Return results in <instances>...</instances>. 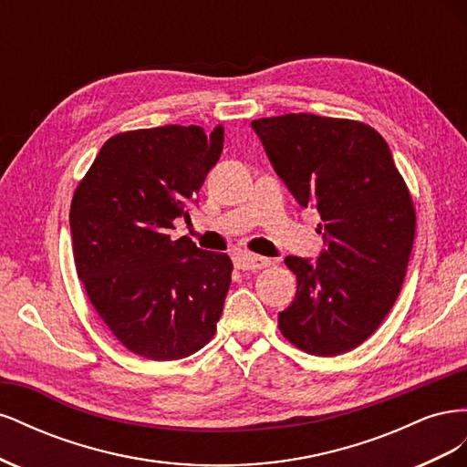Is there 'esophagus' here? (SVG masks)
<instances>
[{
	"instance_id": "34e87169",
	"label": "esophagus",
	"mask_w": 467,
	"mask_h": 467,
	"mask_svg": "<svg viewBox=\"0 0 467 467\" xmlns=\"http://www.w3.org/2000/svg\"><path fill=\"white\" fill-rule=\"evenodd\" d=\"M268 265H271V259L253 255V253H242V255L235 257V266L242 268V271H259V268H265Z\"/></svg>"
}]
</instances>
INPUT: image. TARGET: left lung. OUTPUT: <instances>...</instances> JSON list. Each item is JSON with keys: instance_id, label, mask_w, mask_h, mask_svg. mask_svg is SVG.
<instances>
[{"instance_id": "obj_1", "label": "left lung", "mask_w": 467, "mask_h": 467, "mask_svg": "<svg viewBox=\"0 0 467 467\" xmlns=\"http://www.w3.org/2000/svg\"><path fill=\"white\" fill-rule=\"evenodd\" d=\"M300 206H314L317 261L286 257L298 280L278 329L307 355L337 357L368 338L398 300L415 239V206L372 126L309 112L251 122Z\"/></svg>"}]
</instances>
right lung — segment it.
<instances>
[{
  "mask_svg": "<svg viewBox=\"0 0 467 467\" xmlns=\"http://www.w3.org/2000/svg\"><path fill=\"white\" fill-rule=\"evenodd\" d=\"M223 129L167 124L109 138L78 185L69 228L79 280L110 333L134 355L179 360L216 333L234 265L171 239L191 220Z\"/></svg>",
  "mask_w": 467,
  "mask_h": 467,
  "instance_id": "add662e5",
  "label": "right lung"
}]
</instances>
